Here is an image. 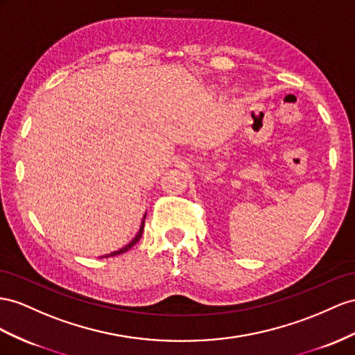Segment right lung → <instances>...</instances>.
I'll use <instances>...</instances> for the list:
<instances>
[{"mask_svg": "<svg viewBox=\"0 0 355 355\" xmlns=\"http://www.w3.org/2000/svg\"><path fill=\"white\" fill-rule=\"evenodd\" d=\"M145 217H147V213L144 214V217H142V220H141V226H139V231L136 232V235L135 237L132 239V241H129L125 244L124 248H121L120 250H115V252H112V253H107V255H105V257H102V258H109V257H116V255H121V253H124V252H127L129 249H132L136 243H138L139 240H141V237H142V232H144V223H145Z\"/></svg>", "mask_w": 355, "mask_h": 355, "instance_id": "add662e5", "label": "right lung"}]
</instances>
